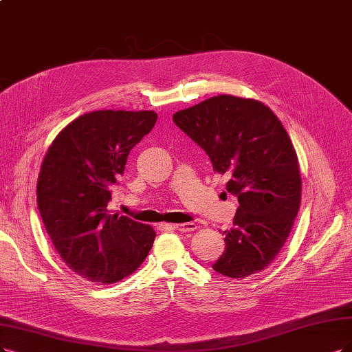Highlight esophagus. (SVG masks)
<instances>
[{
	"mask_svg": "<svg viewBox=\"0 0 352 352\" xmlns=\"http://www.w3.org/2000/svg\"><path fill=\"white\" fill-rule=\"evenodd\" d=\"M171 228L173 229H175V230H179V232H192V230H196L197 229V225L194 223V222H188V223H181V225H171Z\"/></svg>",
	"mask_w": 352,
	"mask_h": 352,
	"instance_id": "esophagus-1",
	"label": "esophagus"
}]
</instances>
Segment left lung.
I'll list each match as a JSON object with an SVG mask.
<instances>
[{"instance_id": "1", "label": "left lung", "mask_w": 352, "mask_h": 352, "mask_svg": "<svg viewBox=\"0 0 352 352\" xmlns=\"http://www.w3.org/2000/svg\"><path fill=\"white\" fill-rule=\"evenodd\" d=\"M173 120L209 155L213 171L229 177L226 190L239 201L213 270L229 278L261 272L300 209V166L289 133L261 101L228 94L179 110Z\"/></svg>"}]
</instances>
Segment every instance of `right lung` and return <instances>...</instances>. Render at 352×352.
Wrapping results in <instances>:
<instances>
[{
	"label": "right lung",
	"instance_id": "1",
	"mask_svg": "<svg viewBox=\"0 0 352 352\" xmlns=\"http://www.w3.org/2000/svg\"><path fill=\"white\" fill-rule=\"evenodd\" d=\"M158 119L155 111L98 110L63 127L37 179V207L55 250L82 278L111 284L135 272L156 233L107 204L129 152Z\"/></svg>",
	"mask_w": 352,
	"mask_h": 352
}]
</instances>
